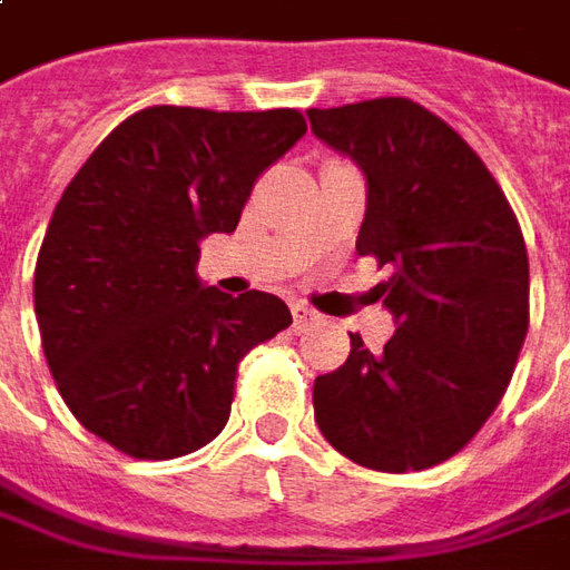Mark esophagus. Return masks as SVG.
<instances>
[{
    "mask_svg": "<svg viewBox=\"0 0 570 570\" xmlns=\"http://www.w3.org/2000/svg\"><path fill=\"white\" fill-rule=\"evenodd\" d=\"M292 313H294V332H304V328H309V325L320 323V313L304 307V304H294Z\"/></svg>",
    "mask_w": 570,
    "mask_h": 570,
    "instance_id": "34e87169",
    "label": "esophagus"
}]
</instances>
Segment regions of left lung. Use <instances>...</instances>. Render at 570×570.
Here are the masks:
<instances>
[{"mask_svg":"<svg viewBox=\"0 0 570 570\" xmlns=\"http://www.w3.org/2000/svg\"><path fill=\"white\" fill-rule=\"evenodd\" d=\"M316 139L366 176L360 257L394 276L375 288L397 332L313 384L337 453L375 472L456 456L497 410L528 335V247L502 188L456 129L410 98L309 108Z\"/></svg>","mask_w":570,"mask_h":570,"instance_id":"1","label":"left lung"}]
</instances>
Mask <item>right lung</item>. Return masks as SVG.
<instances>
[{
  "instance_id": "obj_1",
  "label": "right lung",
  "mask_w": 570,
  "mask_h": 570,
  "mask_svg": "<svg viewBox=\"0 0 570 570\" xmlns=\"http://www.w3.org/2000/svg\"><path fill=\"white\" fill-rule=\"evenodd\" d=\"M307 132L292 108H145L70 179L33 304L55 384L86 431L136 459L202 450L229 422L238 360L292 325L276 294L204 285L202 242L235 233L254 179Z\"/></svg>"
}]
</instances>
